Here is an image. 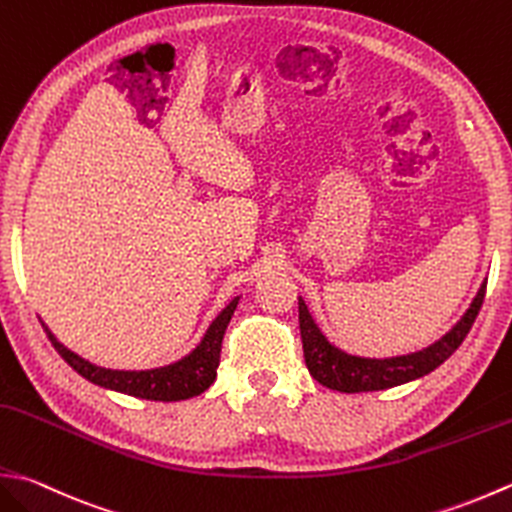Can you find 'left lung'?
I'll list each match as a JSON object with an SVG mask.
<instances>
[{
  "label": "left lung",
  "mask_w": 512,
  "mask_h": 512,
  "mask_svg": "<svg viewBox=\"0 0 512 512\" xmlns=\"http://www.w3.org/2000/svg\"><path fill=\"white\" fill-rule=\"evenodd\" d=\"M484 295L486 284L479 288L462 322L439 342L426 350H419V353L393 359H364L342 353L322 335V330L310 317L304 299L299 297V333H302L306 366L319 384L339 390V393H368V390H384L413 382V379L424 377L430 370L442 366L462 346L470 326L475 324L479 308L484 304Z\"/></svg>",
  "instance_id": "1"
}]
</instances>
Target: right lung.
Returning a JSON list of instances; mask_svg holds the SVG:
<instances>
[{"instance_id":"1","label":"right lung","mask_w":512,"mask_h":512,"mask_svg":"<svg viewBox=\"0 0 512 512\" xmlns=\"http://www.w3.org/2000/svg\"><path fill=\"white\" fill-rule=\"evenodd\" d=\"M237 308V299H233L210 328L193 353L186 355L179 362L153 368V370H110L99 368L95 364L86 362L73 350H68L64 344H59L55 335L50 333L46 324L42 322L44 330L48 333V339L53 342L55 350L64 357V362L75 368L79 375L88 382L97 386H104L117 393H126L139 399H150V402H179V399H190L195 395H202L204 390L215 382L217 366H219V353H222V339L226 333V326L230 322Z\"/></svg>"}]
</instances>
